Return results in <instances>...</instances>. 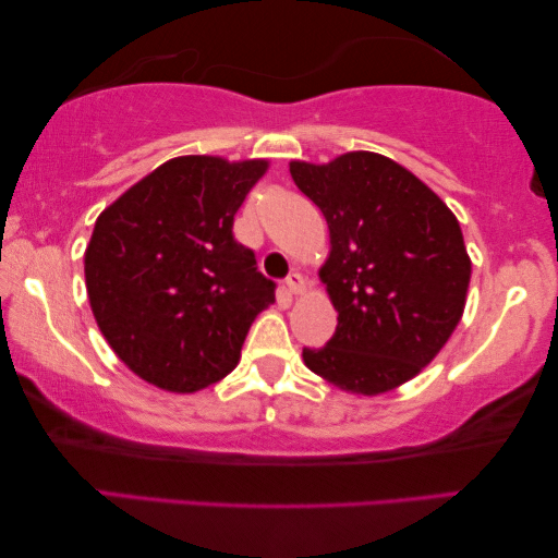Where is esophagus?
<instances>
[{"label":"esophagus","mask_w":558,"mask_h":558,"mask_svg":"<svg viewBox=\"0 0 558 558\" xmlns=\"http://www.w3.org/2000/svg\"><path fill=\"white\" fill-rule=\"evenodd\" d=\"M287 289H289V294H294V296H299V294H304L306 291V281H304V277H301L299 271H294V274H289L287 277Z\"/></svg>","instance_id":"34e87169"}]
</instances>
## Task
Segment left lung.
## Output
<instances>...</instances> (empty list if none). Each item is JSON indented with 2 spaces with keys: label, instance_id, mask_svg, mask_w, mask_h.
Masks as SVG:
<instances>
[{
  "label": "left lung",
  "instance_id": "1",
  "mask_svg": "<svg viewBox=\"0 0 558 558\" xmlns=\"http://www.w3.org/2000/svg\"><path fill=\"white\" fill-rule=\"evenodd\" d=\"M296 187L322 209L331 252L318 277L339 324L304 349L316 376L355 396L415 378L458 328L472 262L458 217L423 180L386 155L291 160Z\"/></svg>",
  "mask_w": 558,
  "mask_h": 558
}]
</instances>
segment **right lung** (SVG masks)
<instances>
[{
	"label": "right lung",
	"instance_id": "add662e5",
	"mask_svg": "<svg viewBox=\"0 0 558 558\" xmlns=\"http://www.w3.org/2000/svg\"><path fill=\"white\" fill-rule=\"evenodd\" d=\"M267 168L182 155L98 215L84 257L90 312L138 378L197 392L240 363L252 322L274 304V281L232 225Z\"/></svg>",
	"mask_w": 558,
	"mask_h": 558
}]
</instances>
